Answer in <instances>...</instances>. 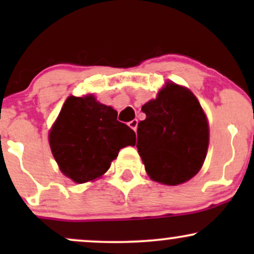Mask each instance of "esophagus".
Instances as JSON below:
<instances>
[{
    "label": "esophagus",
    "mask_w": 254,
    "mask_h": 254,
    "mask_svg": "<svg viewBox=\"0 0 254 254\" xmlns=\"http://www.w3.org/2000/svg\"><path fill=\"white\" fill-rule=\"evenodd\" d=\"M137 124H138V122H137V119H133V121H131V122H129V123H127V125H129V127H130L131 129H132L133 131H136V129H137Z\"/></svg>",
    "instance_id": "1"
}]
</instances>
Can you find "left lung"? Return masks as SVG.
I'll return each mask as SVG.
<instances>
[{"instance_id": "1", "label": "left lung", "mask_w": 254, "mask_h": 254, "mask_svg": "<svg viewBox=\"0 0 254 254\" xmlns=\"http://www.w3.org/2000/svg\"><path fill=\"white\" fill-rule=\"evenodd\" d=\"M142 111L147 117L137 127V150L148 177L168 186L189 182L209 147L208 118L196 95L167 81Z\"/></svg>"}]
</instances>
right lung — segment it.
I'll list each match as a JSON object with an SVG mask.
<instances>
[{
    "instance_id": "1",
    "label": "right lung",
    "mask_w": 254,
    "mask_h": 254,
    "mask_svg": "<svg viewBox=\"0 0 254 254\" xmlns=\"http://www.w3.org/2000/svg\"><path fill=\"white\" fill-rule=\"evenodd\" d=\"M135 142L133 130L117 121V111L94 94L69 95L49 131L60 171L76 184L103 177L119 150Z\"/></svg>"
}]
</instances>
